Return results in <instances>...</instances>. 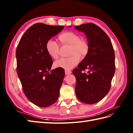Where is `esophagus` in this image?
Segmentation results:
<instances>
[{"mask_svg": "<svg viewBox=\"0 0 133 133\" xmlns=\"http://www.w3.org/2000/svg\"><path fill=\"white\" fill-rule=\"evenodd\" d=\"M65 73L66 75H68V74H70L72 73V72L70 70H65Z\"/></svg>", "mask_w": 133, "mask_h": 133, "instance_id": "1", "label": "esophagus"}]
</instances>
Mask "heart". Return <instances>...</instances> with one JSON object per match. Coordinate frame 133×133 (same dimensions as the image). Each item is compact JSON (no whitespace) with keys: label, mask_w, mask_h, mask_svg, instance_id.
Here are the masks:
<instances>
[{"label":"heart","mask_w":133,"mask_h":133,"mask_svg":"<svg viewBox=\"0 0 133 133\" xmlns=\"http://www.w3.org/2000/svg\"><path fill=\"white\" fill-rule=\"evenodd\" d=\"M79 35L73 31H66L59 35L62 43L70 44V55L69 57H63L55 61L54 66L66 70L72 69L79 63L80 56H86L89 51L88 42L84 39H80ZM47 52L51 57L56 59L59 55V45L53 39L48 40L46 45Z\"/></svg>","instance_id":"b5f03b06"}]
</instances>
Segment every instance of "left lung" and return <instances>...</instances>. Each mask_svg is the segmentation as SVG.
<instances>
[{"label": "left lung", "mask_w": 133, "mask_h": 133, "mask_svg": "<svg viewBox=\"0 0 133 133\" xmlns=\"http://www.w3.org/2000/svg\"><path fill=\"white\" fill-rule=\"evenodd\" d=\"M74 28L85 34L89 45L88 54L73 70L76 96L82 103L95 104L104 98L111 88L115 72V51L109 38L98 26L89 23ZM85 69L88 70L86 74L82 72Z\"/></svg>", "instance_id": "8db88e82"}]
</instances>
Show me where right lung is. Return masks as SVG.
<instances>
[{
  "instance_id": "right-lung-1",
  "label": "right lung",
  "mask_w": 133,
  "mask_h": 133,
  "mask_svg": "<svg viewBox=\"0 0 133 133\" xmlns=\"http://www.w3.org/2000/svg\"><path fill=\"white\" fill-rule=\"evenodd\" d=\"M64 28L35 24L25 31L16 49L17 73L24 92L29 101L39 107L51 105L59 96L65 72L63 68L51 70L53 61L46 45Z\"/></svg>"
}]
</instances>
